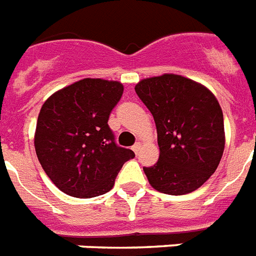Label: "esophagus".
I'll return each instance as SVG.
<instances>
[{"label":"esophagus","mask_w":256,"mask_h":256,"mask_svg":"<svg viewBox=\"0 0 256 256\" xmlns=\"http://www.w3.org/2000/svg\"><path fill=\"white\" fill-rule=\"evenodd\" d=\"M140 146H142V144H140V142H136V144L132 146V152H136V154H138V152L140 150Z\"/></svg>","instance_id":"obj_1"}]
</instances>
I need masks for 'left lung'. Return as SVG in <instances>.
<instances>
[{
  "label": "left lung",
  "instance_id": "obj_1",
  "mask_svg": "<svg viewBox=\"0 0 256 256\" xmlns=\"http://www.w3.org/2000/svg\"><path fill=\"white\" fill-rule=\"evenodd\" d=\"M136 96L154 116L160 160L144 168L148 183L168 195L196 190L214 174L224 150L223 112L215 96L176 74L142 80Z\"/></svg>",
  "mask_w": 256,
  "mask_h": 256
}]
</instances>
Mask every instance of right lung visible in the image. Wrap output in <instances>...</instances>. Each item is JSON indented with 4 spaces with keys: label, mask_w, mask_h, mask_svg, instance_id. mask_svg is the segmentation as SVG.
<instances>
[{
    "label": "right lung",
    "mask_w": 256,
    "mask_h": 256,
    "mask_svg": "<svg viewBox=\"0 0 256 256\" xmlns=\"http://www.w3.org/2000/svg\"><path fill=\"white\" fill-rule=\"evenodd\" d=\"M122 94L120 82L85 78L42 104L34 148L46 175L65 194L94 198L108 192L124 162L136 156L116 144L108 124Z\"/></svg>",
    "instance_id": "obj_1"
}]
</instances>
